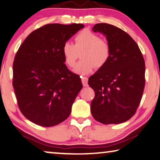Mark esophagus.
I'll return each mask as SVG.
<instances>
[{
	"mask_svg": "<svg viewBox=\"0 0 160 160\" xmlns=\"http://www.w3.org/2000/svg\"><path fill=\"white\" fill-rule=\"evenodd\" d=\"M81 80H82V83L84 87H87L88 85V78L87 77H81Z\"/></svg>",
	"mask_w": 160,
	"mask_h": 160,
	"instance_id": "esophagus-1",
	"label": "esophagus"
}]
</instances>
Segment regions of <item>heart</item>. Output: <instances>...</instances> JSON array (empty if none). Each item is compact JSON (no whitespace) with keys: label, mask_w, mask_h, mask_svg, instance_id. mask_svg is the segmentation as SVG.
<instances>
[{"label":"heart","mask_w":160,"mask_h":160,"mask_svg":"<svg viewBox=\"0 0 160 160\" xmlns=\"http://www.w3.org/2000/svg\"><path fill=\"white\" fill-rule=\"evenodd\" d=\"M81 54L82 61L75 65L72 71L76 74L87 75L93 70L95 67H102L110 58V47L108 42L100 38L98 34L88 30L80 32L75 38V45L65 42L62 46V54L65 64L69 67L75 65Z\"/></svg>","instance_id":"b5f03b06"}]
</instances>
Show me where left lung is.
<instances>
[{"label": "left lung", "mask_w": 160, "mask_h": 160, "mask_svg": "<svg viewBox=\"0 0 160 160\" xmlns=\"http://www.w3.org/2000/svg\"><path fill=\"white\" fill-rule=\"evenodd\" d=\"M92 30L105 35L110 55L88 80L95 94L91 113L95 120L105 125L125 122L135 115L142 97L144 58L135 40L119 28L98 23Z\"/></svg>", "instance_id": "8db88e82"}]
</instances>
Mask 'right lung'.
Segmentation results:
<instances>
[{
  "mask_svg": "<svg viewBox=\"0 0 160 160\" xmlns=\"http://www.w3.org/2000/svg\"><path fill=\"white\" fill-rule=\"evenodd\" d=\"M83 28L77 23L47 24L20 46L12 65V86L20 110L32 122L52 127L69 117L82 84L64 63L62 46Z\"/></svg>",
  "mask_w": 160,
  "mask_h": 160,
  "instance_id": "right-lung-1",
  "label": "right lung"
}]
</instances>
